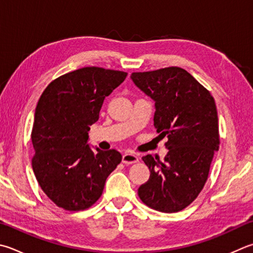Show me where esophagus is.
Instances as JSON below:
<instances>
[{
    "label": "esophagus",
    "instance_id": "1",
    "mask_svg": "<svg viewBox=\"0 0 253 253\" xmlns=\"http://www.w3.org/2000/svg\"><path fill=\"white\" fill-rule=\"evenodd\" d=\"M138 162V157L134 154H124L123 155V163L125 165H131Z\"/></svg>",
    "mask_w": 253,
    "mask_h": 253
}]
</instances>
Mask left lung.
<instances>
[{
    "mask_svg": "<svg viewBox=\"0 0 253 253\" xmlns=\"http://www.w3.org/2000/svg\"><path fill=\"white\" fill-rule=\"evenodd\" d=\"M130 79L154 100V126L159 136L168 138L164 162L151 155L142 157L150 176L138 188V196L155 210L180 211L203 190L219 149L214 99L180 67L132 73Z\"/></svg>",
    "mask_w": 253,
    "mask_h": 253,
    "instance_id": "8db88e82",
    "label": "left lung"
}]
</instances>
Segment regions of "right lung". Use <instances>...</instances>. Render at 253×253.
I'll use <instances>...</instances> for the list:
<instances>
[{
  "mask_svg": "<svg viewBox=\"0 0 253 253\" xmlns=\"http://www.w3.org/2000/svg\"><path fill=\"white\" fill-rule=\"evenodd\" d=\"M127 73L84 67L63 75L45 88L34 115L32 167L42 190L70 211L88 208L102 196L105 182L122 162L117 150L88 144L104 99Z\"/></svg>",
  "mask_w": 253,
  "mask_h": 253,
  "instance_id": "obj_1",
  "label": "right lung"
}]
</instances>
